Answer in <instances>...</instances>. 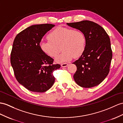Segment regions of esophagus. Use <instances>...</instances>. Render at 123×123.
<instances>
[{
    "instance_id": "34e87169",
    "label": "esophagus",
    "mask_w": 123,
    "mask_h": 123,
    "mask_svg": "<svg viewBox=\"0 0 123 123\" xmlns=\"http://www.w3.org/2000/svg\"><path fill=\"white\" fill-rule=\"evenodd\" d=\"M68 65V64L67 63H64V64H61V66L62 67H66Z\"/></svg>"
}]
</instances>
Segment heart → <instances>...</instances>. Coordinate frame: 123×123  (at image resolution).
<instances>
[{"mask_svg": "<svg viewBox=\"0 0 123 123\" xmlns=\"http://www.w3.org/2000/svg\"><path fill=\"white\" fill-rule=\"evenodd\" d=\"M49 40H43L40 47L44 54L52 58L56 57L61 50L62 52L56 59L57 62H66L77 58L84 53L86 37L82 32L73 29L58 27L48 35Z\"/></svg>", "mask_w": 123, "mask_h": 123, "instance_id": "1", "label": "heart"}]
</instances>
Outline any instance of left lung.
I'll return each instance as SVG.
<instances>
[{"label": "left lung", "mask_w": 123, "mask_h": 123, "mask_svg": "<svg viewBox=\"0 0 123 123\" xmlns=\"http://www.w3.org/2000/svg\"><path fill=\"white\" fill-rule=\"evenodd\" d=\"M71 28L82 32L86 37L84 53L73 62L77 66L74 79L83 88H92L101 83L110 71L112 58L110 39L98 24L88 20L67 23Z\"/></svg>", "instance_id": "left-lung-1"}]
</instances>
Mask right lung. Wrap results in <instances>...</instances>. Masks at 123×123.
Returning a JSON list of instances; mask_svg holds the SVG:
<instances>
[{
	"label": "right lung",
	"instance_id": "right-lung-1",
	"mask_svg": "<svg viewBox=\"0 0 123 123\" xmlns=\"http://www.w3.org/2000/svg\"><path fill=\"white\" fill-rule=\"evenodd\" d=\"M54 25H33L20 32L14 38L10 62L14 75L20 84L29 90L44 92L55 82L53 72L61 67L53 64L54 59L40 47L43 36Z\"/></svg>",
	"mask_w": 123,
	"mask_h": 123
}]
</instances>
